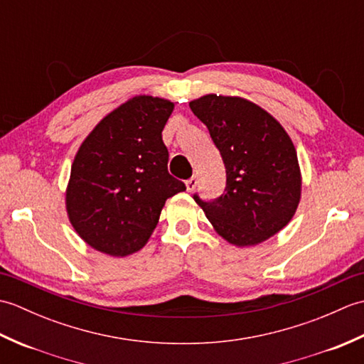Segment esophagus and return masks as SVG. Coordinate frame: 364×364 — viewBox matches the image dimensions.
<instances>
[{"mask_svg": "<svg viewBox=\"0 0 364 364\" xmlns=\"http://www.w3.org/2000/svg\"><path fill=\"white\" fill-rule=\"evenodd\" d=\"M197 178L196 176H192V178H189V180L186 181V189H188V192H192L194 191L196 188H197Z\"/></svg>", "mask_w": 364, "mask_h": 364, "instance_id": "1", "label": "esophagus"}]
</instances>
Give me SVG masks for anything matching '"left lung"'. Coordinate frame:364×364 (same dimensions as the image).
I'll return each mask as SVG.
<instances>
[{"instance_id":"left-lung-1","label":"left lung","mask_w":364,"mask_h":364,"mask_svg":"<svg viewBox=\"0 0 364 364\" xmlns=\"http://www.w3.org/2000/svg\"><path fill=\"white\" fill-rule=\"evenodd\" d=\"M189 107L210 129L227 170L225 194L194 196L218 235L236 247L258 245L283 230L301 196L297 151L280 122L241 97L208 94Z\"/></svg>"}]
</instances>
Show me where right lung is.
I'll return each mask as SVG.
<instances>
[{
	"instance_id": "1",
	"label": "right lung",
	"mask_w": 364,
	"mask_h": 364,
	"mask_svg": "<svg viewBox=\"0 0 364 364\" xmlns=\"http://www.w3.org/2000/svg\"><path fill=\"white\" fill-rule=\"evenodd\" d=\"M175 105L136 95L98 122L75 154L65 210L92 249L128 257L149 242L166 200L186 191L167 172L162 129Z\"/></svg>"
}]
</instances>
